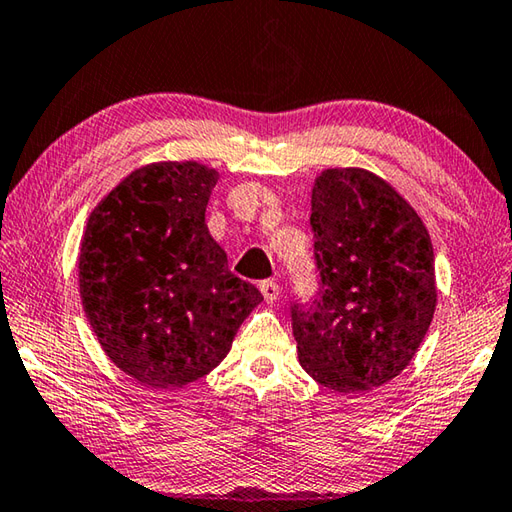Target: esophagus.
I'll return each mask as SVG.
<instances>
[{"label":"esophagus","instance_id":"1","mask_svg":"<svg viewBox=\"0 0 512 512\" xmlns=\"http://www.w3.org/2000/svg\"><path fill=\"white\" fill-rule=\"evenodd\" d=\"M259 291H262V296L268 305H273V302L280 298V284L273 280H264L262 284H259Z\"/></svg>","mask_w":512,"mask_h":512}]
</instances>
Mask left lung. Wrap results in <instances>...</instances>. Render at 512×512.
Segmentation results:
<instances>
[{"label":"left lung","instance_id":"1","mask_svg":"<svg viewBox=\"0 0 512 512\" xmlns=\"http://www.w3.org/2000/svg\"><path fill=\"white\" fill-rule=\"evenodd\" d=\"M309 221L320 300L291 307L300 366L332 391H372L409 366L433 320L429 230L388 180L361 167L318 173Z\"/></svg>","mask_w":512,"mask_h":512}]
</instances>
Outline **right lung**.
<instances>
[{"mask_svg": "<svg viewBox=\"0 0 512 512\" xmlns=\"http://www.w3.org/2000/svg\"><path fill=\"white\" fill-rule=\"evenodd\" d=\"M219 171L203 162H151L88 216L79 293L106 357L144 386L183 388L230 352L259 302L228 271L205 223Z\"/></svg>", "mask_w": 512, "mask_h": 512, "instance_id": "add662e5", "label": "right lung"}]
</instances>
